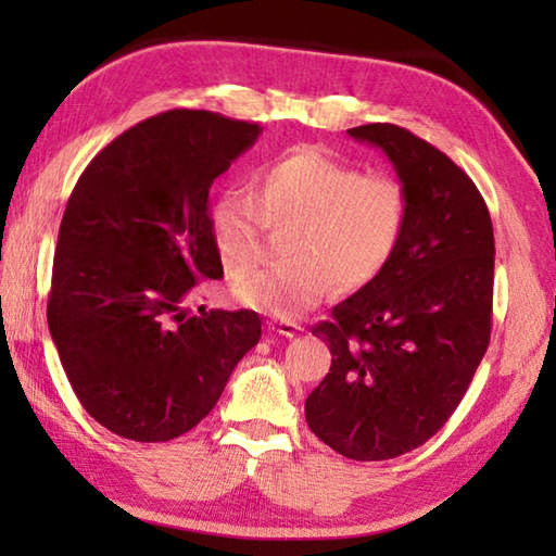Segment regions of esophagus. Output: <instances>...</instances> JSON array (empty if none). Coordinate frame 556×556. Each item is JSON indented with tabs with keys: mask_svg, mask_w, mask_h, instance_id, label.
Returning <instances> with one entry per match:
<instances>
[{
	"mask_svg": "<svg viewBox=\"0 0 556 556\" xmlns=\"http://www.w3.org/2000/svg\"><path fill=\"white\" fill-rule=\"evenodd\" d=\"M269 329H271V332H277L279 337H289V339L303 332V327L296 325V323H291V320H271Z\"/></svg>",
	"mask_w": 556,
	"mask_h": 556,
	"instance_id": "obj_1",
	"label": "esophagus"
}]
</instances>
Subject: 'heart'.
<instances>
[{"label": "heart", "mask_w": 556, "mask_h": 556, "mask_svg": "<svg viewBox=\"0 0 556 556\" xmlns=\"http://www.w3.org/2000/svg\"><path fill=\"white\" fill-rule=\"evenodd\" d=\"M408 193L394 176H368L320 148H296L255 174L253 195L229 193L210 207V236L231 275L265 253L267 231H289L287 263L257 271L236 296L271 317H296L332 287L353 293L392 265L408 229Z\"/></svg>", "instance_id": "1"}]
</instances>
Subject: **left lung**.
Listing matches in <instances>:
<instances>
[{
    "label": "left lung",
    "mask_w": 556,
    "mask_h": 556,
    "mask_svg": "<svg viewBox=\"0 0 556 556\" xmlns=\"http://www.w3.org/2000/svg\"><path fill=\"white\" fill-rule=\"evenodd\" d=\"M349 136L384 150L408 193V229L392 265L313 327L332 368L305 399V420L337 454L384 460L444 428L492 332L494 233L470 176L394 124Z\"/></svg>",
    "instance_id": "left-lung-1"
}]
</instances>
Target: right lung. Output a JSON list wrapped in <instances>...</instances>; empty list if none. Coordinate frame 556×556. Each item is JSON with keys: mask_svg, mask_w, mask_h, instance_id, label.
<instances>
[{"mask_svg": "<svg viewBox=\"0 0 556 556\" xmlns=\"http://www.w3.org/2000/svg\"><path fill=\"white\" fill-rule=\"evenodd\" d=\"M263 128L207 110L150 116L102 148L64 210L47 325L80 406L134 442H169L215 408L263 323L191 305L224 275L210 186Z\"/></svg>", "mask_w": 556, "mask_h": 556, "instance_id": "right-lung-1", "label": "right lung"}]
</instances>
